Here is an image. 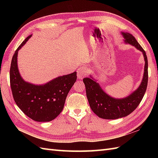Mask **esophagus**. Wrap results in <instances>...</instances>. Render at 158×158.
<instances>
[{"label":"esophagus","instance_id":"34e87169","mask_svg":"<svg viewBox=\"0 0 158 158\" xmlns=\"http://www.w3.org/2000/svg\"><path fill=\"white\" fill-rule=\"evenodd\" d=\"M86 75V70L83 69L82 67H80V68L77 70V78L79 79H83L84 78V77Z\"/></svg>","mask_w":158,"mask_h":158}]
</instances>
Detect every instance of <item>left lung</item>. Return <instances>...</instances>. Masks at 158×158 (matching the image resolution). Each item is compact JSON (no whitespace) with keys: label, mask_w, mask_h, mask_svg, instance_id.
<instances>
[{"label":"left lung","mask_w":158,"mask_h":158,"mask_svg":"<svg viewBox=\"0 0 158 158\" xmlns=\"http://www.w3.org/2000/svg\"><path fill=\"white\" fill-rule=\"evenodd\" d=\"M121 33L124 39V43L135 47L142 52L145 60V69L142 81L139 88L129 96L122 98H115L107 94L92 75L83 79L90 108L97 116L105 119H119L133 112L141 102L148 82V61L145 50L132 35L128 32Z\"/></svg>","instance_id":"left-lung-1"}]
</instances>
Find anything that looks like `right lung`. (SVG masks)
Here are the masks:
<instances>
[{"mask_svg":"<svg viewBox=\"0 0 158 158\" xmlns=\"http://www.w3.org/2000/svg\"><path fill=\"white\" fill-rule=\"evenodd\" d=\"M31 36L22 43L12 58L10 68L12 94L16 105L30 118L39 122H50L62 112L66 96L77 80V73L58 77L42 85L23 80L18 70V54Z\"/></svg>","mask_w":158,"mask_h":158,"instance_id":"right-lung-1","label":"right lung"}]
</instances>
